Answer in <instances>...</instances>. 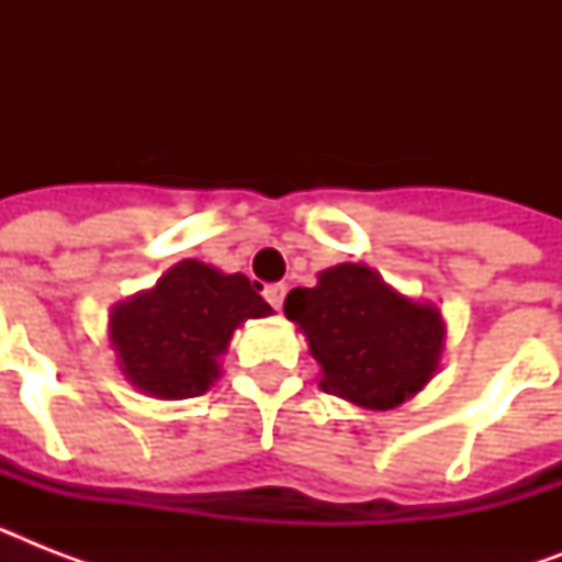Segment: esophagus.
I'll list each match as a JSON object with an SVG mask.
<instances>
[{"label": "esophagus", "mask_w": 562, "mask_h": 562, "mask_svg": "<svg viewBox=\"0 0 562 562\" xmlns=\"http://www.w3.org/2000/svg\"><path fill=\"white\" fill-rule=\"evenodd\" d=\"M265 300H268L273 308H282V300H285V285H268V289H265Z\"/></svg>", "instance_id": "34e87169"}]
</instances>
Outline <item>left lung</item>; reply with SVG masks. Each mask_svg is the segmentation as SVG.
Masks as SVG:
<instances>
[{
    "label": "left lung",
    "instance_id": "8db88e82",
    "mask_svg": "<svg viewBox=\"0 0 562 562\" xmlns=\"http://www.w3.org/2000/svg\"><path fill=\"white\" fill-rule=\"evenodd\" d=\"M282 308L321 368V391L361 411L396 408L440 370L443 312L364 262L326 268L315 289H291Z\"/></svg>",
    "mask_w": 562,
    "mask_h": 562
}]
</instances>
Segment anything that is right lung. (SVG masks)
<instances>
[{"instance_id": "obj_1", "label": "right lung", "mask_w": 562, "mask_h": 562, "mask_svg": "<svg viewBox=\"0 0 562 562\" xmlns=\"http://www.w3.org/2000/svg\"><path fill=\"white\" fill-rule=\"evenodd\" d=\"M245 273H224L183 259L157 285L110 308L108 341L136 391L154 400L201 396L221 375L229 338L250 317L273 308Z\"/></svg>"}]
</instances>
